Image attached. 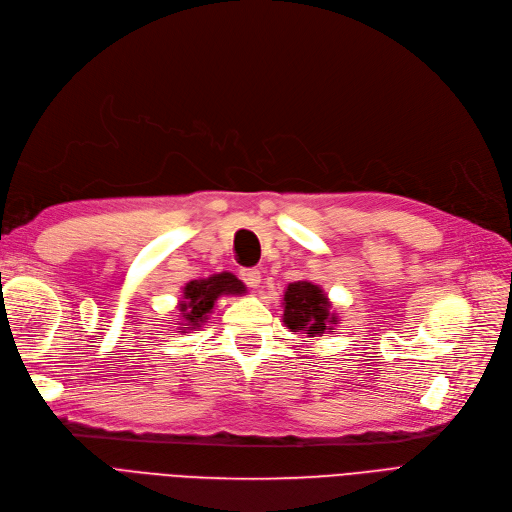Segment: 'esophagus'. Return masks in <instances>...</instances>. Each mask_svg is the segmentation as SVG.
<instances>
[{
    "label": "esophagus",
    "instance_id": "1",
    "mask_svg": "<svg viewBox=\"0 0 512 512\" xmlns=\"http://www.w3.org/2000/svg\"><path fill=\"white\" fill-rule=\"evenodd\" d=\"M239 275H241L243 283L250 285V288H258V285H260V271L258 269H243Z\"/></svg>",
    "mask_w": 512,
    "mask_h": 512
}]
</instances>
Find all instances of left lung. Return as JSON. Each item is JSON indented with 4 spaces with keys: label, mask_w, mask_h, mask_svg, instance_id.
<instances>
[{
    "label": "left lung",
    "mask_w": 512,
    "mask_h": 512,
    "mask_svg": "<svg viewBox=\"0 0 512 512\" xmlns=\"http://www.w3.org/2000/svg\"><path fill=\"white\" fill-rule=\"evenodd\" d=\"M338 321L332 304L319 285L311 281H294L283 294V323L290 332H304L309 338L334 330Z\"/></svg>",
    "instance_id": "obj_1"
}]
</instances>
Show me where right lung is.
<instances>
[{
  "instance_id": "add662e5",
  "label": "right lung",
  "mask_w": 512,
  "mask_h": 512,
  "mask_svg": "<svg viewBox=\"0 0 512 512\" xmlns=\"http://www.w3.org/2000/svg\"><path fill=\"white\" fill-rule=\"evenodd\" d=\"M245 294V285L233 273H218L208 279L189 281L178 302V325L182 332L197 330L208 319L220 296Z\"/></svg>"
}]
</instances>
